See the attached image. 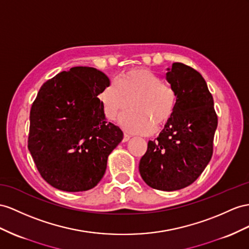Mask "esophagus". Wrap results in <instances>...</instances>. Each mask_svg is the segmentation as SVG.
<instances>
[{"label": "esophagus", "instance_id": "obj_1", "mask_svg": "<svg viewBox=\"0 0 249 249\" xmlns=\"http://www.w3.org/2000/svg\"><path fill=\"white\" fill-rule=\"evenodd\" d=\"M131 138L130 135H128V133H124V138H123V142H127L128 140Z\"/></svg>", "mask_w": 249, "mask_h": 249}]
</instances>
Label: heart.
I'll return each instance as SVG.
<instances>
[{
  "mask_svg": "<svg viewBox=\"0 0 249 249\" xmlns=\"http://www.w3.org/2000/svg\"><path fill=\"white\" fill-rule=\"evenodd\" d=\"M105 117L116 120L121 112L131 110L120 118L127 131L148 133L166 124L174 116L178 104L176 89L162 83L159 75L148 69L137 68L121 73L116 84L105 87L99 94Z\"/></svg>",
  "mask_w": 249,
  "mask_h": 249,
  "instance_id": "obj_1",
  "label": "heart"
}]
</instances>
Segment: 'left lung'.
Instances as JSON below:
<instances>
[{
  "label": "left lung",
  "instance_id": "left-lung-1",
  "mask_svg": "<svg viewBox=\"0 0 249 249\" xmlns=\"http://www.w3.org/2000/svg\"><path fill=\"white\" fill-rule=\"evenodd\" d=\"M166 80L178 94L174 116L165 124L139 164L148 186L174 191L193 184L213 156L218 126L213 99L200 72L183 63L167 69Z\"/></svg>",
  "mask_w": 249,
  "mask_h": 249
}]
</instances>
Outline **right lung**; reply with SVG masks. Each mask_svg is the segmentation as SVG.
<instances>
[{
	"mask_svg": "<svg viewBox=\"0 0 249 249\" xmlns=\"http://www.w3.org/2000/svg\"><path fill=\"white\" fill-rule=\"evenodd\" d=\"M110 85L93 67L78 66L44 83L30 110L28 149L40 175L69 193L93 188L123 131L107 122L98 95Z\"/></svg>",
	"mask_w": 249,
	"mask_h": 249,
	"instance_id": "1",
	"label": "right lung"
}]
</instances>
